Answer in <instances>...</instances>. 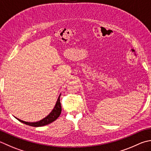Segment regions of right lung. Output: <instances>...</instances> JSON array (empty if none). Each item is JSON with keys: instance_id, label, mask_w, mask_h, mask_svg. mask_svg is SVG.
<instances>
[{"instance_id": "obj_1", "label": "right lung", "mask_w": 151, "mask_h": 151, "mask_svg": "<svg viewBox=\"0 0 151 151\" xmlns=\"http://www.w3.org/2000/svg\"><path fill=\"white\" fill-rule=\"evenodd\" d=\"M60 96H59L58 101H57V102H56V104L55 105L54 109L52 110V111L48 115V116L44 118V119H43L42 120L38 121V122H25V121H23L22 120L17 119V118L16 119L21 122L24 123L27 125L33 126V127H40V126H46L47 124H49L52 123L54 122V121H55L59 116H60V114L61 113Z\"/></svg>"}]
</instances>
